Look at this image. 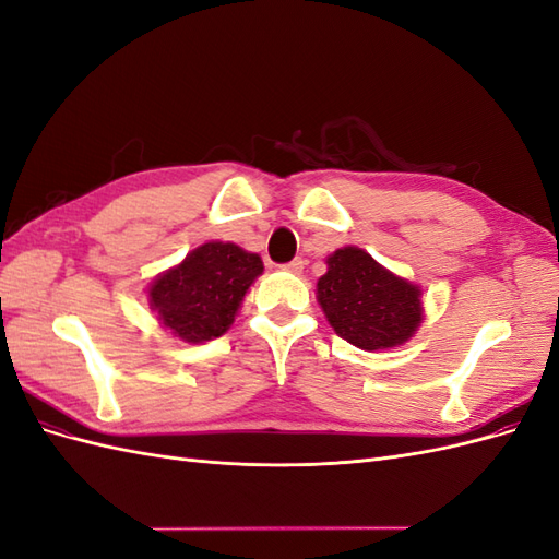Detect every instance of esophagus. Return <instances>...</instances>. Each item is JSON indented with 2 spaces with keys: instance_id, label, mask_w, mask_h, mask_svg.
Listing matches in <instances>:
<instances>
[{
  "instance_id": "34e87169",
  "label": "esophagus",
  "mask_w": 559,
  "mask_h": 559,
  "mask_svg": "<svg viewBox=\"0 0 559 559\" xmlns=\"http://www.w3.org/2000/svg\"><path fill=\"white\" fill-rule=\"evenodd\" d=\"M302 267H306V261H302V259H294V261H289V263H284L286 273H294V275H300Z\"/></svg>"
}]
</instances>
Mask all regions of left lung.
<instances>
[{
	"label": "left lung",
	"mask_w": 559,
	"mask_h": 559,
	"mask_svg": "<svg viewBox=\"0 0 559 559\" xmlns=\"http://www.w3.org/2000/svg\"><path fill=\"white\" fill-rule=\"evenodd\" d=\"M317 300L333 331L354 347L373 352L403 345L421 324V292L396 277L359 247H343L326 259Z\"/></svg>",
	"instance_id": "obj_1"
}]
</instances>
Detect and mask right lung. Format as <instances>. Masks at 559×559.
Returning <instances> with one entry per match:
<instances>
[{"label":"right lung","mask_w":559,"mask_h":559,"mask_svg":"<svg viewBox=\"0 0 559 559\" xmlns=\"http://www.w3.org/2000/svg\"><path fill=\"white\" fill-rule=\"evenodd\" d=\"M259 253L233 242H205L148 286V306L183 343L224 335L259 275Z\"/></svg>","instance_id":"obj_1"}]
</instances>
